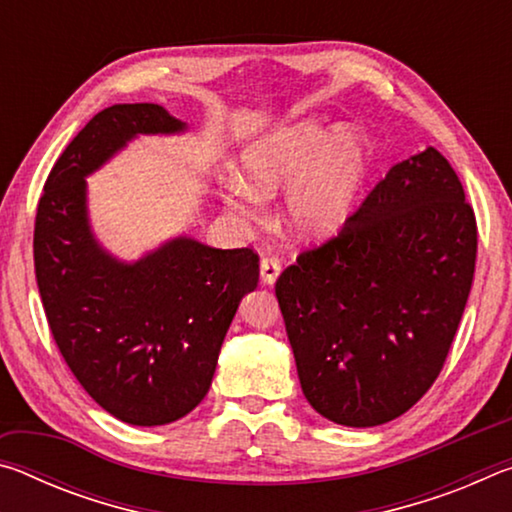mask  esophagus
<instances>
[{"label":"esophagus","instance_id":"obj_1","mask_svg":"<svg viewBox=\"0 0 512 512\" xmlns=\"http://www.w3.org/2000/svg\"><path fill=\"white\" fill-rule=\"evenodd\" d=\"M282 271V264L277 257H264L262 264H259V273H262V280L266 284H273L277 280V275Z\"/></svg>","mask_w":512,"mask_h":512}]
</instances>
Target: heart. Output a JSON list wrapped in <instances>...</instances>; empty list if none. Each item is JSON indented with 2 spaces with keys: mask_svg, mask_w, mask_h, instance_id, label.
<instances>
[{
  "mask_svg": "<svg viewBox=\"0 0 512 512\" xmlns=\"http://www.w3.org/2000/svg\"><path fill=\"white\" fill-rule=\"evenodd\" d=\"M366 164V142L354 128L329 135L316 121H305L250 146L241 160V187L255 198H273L291 187L284 221L300 237H320L343 221ZM230 205L248 212L241 194H232Z\"/></svg>",
  "mask_w": 512,
  "mask_h": 512,
  "instance_id": "heart-1",
  "label": "heart"
}]
</instances>
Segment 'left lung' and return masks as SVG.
Segmentation results:
<instances>
[{"label":"left lung","mask_w":512,"mask_h":512,"mask_svg":"<svg viewBox=\"0 0 512 512\" xmlns=\"http://www.w3.org/2000/svg\"><path fill=\"white\" fill-rule=\"evenodd\" d=\"M474 262L476 216L445 155L395 164L275 282L309 404L345 427L409 411L445 366Z\"/></svg>","instance_id":"left-lung-1"}]
</instances>
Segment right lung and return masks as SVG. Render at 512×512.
Here are the masks:
<instances>
[{
  "mask_svg": "<svg viewBox=\"0 0 512 512\" xmlns=\"http://www.w3.org/2000/svg\"><path fill=\"white\" fill-rule=\"evenodd\" d=\"M180 128L158 103L97 112L51 167L33 228L40 300L60 354L101 409L137 427L196 409L239 302L259 282L253 248L176 239L119 264L92 239L83 176L137 133Z\"/></svg>",
  "mask_w": 512,
  "mask_h": 512,
  "instance_id": "right-lung-1",
  "label": "right lung"
}]
</instances>
